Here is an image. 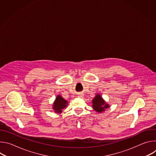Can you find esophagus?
<instances>
[{"mask_svg":"<svg viewBox=\"0 0 156 156\" xmlns=\"http://www.w3.org/2000/svg\"><path fill=\"white\" fill-rule=\"evenodd\" d=\"M84 96H83V94H80L79 95H78V97H80V98H83Z\"/></svg>","mask_w":156,"mask_h":156,"instance_id":"1","label":"esophagus"}]
</instances>
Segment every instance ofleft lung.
<instances>
[{
    "label": "left lung",
    "mask_w": 156,
    "mask_h": 156,
    "mask_svg": "<svg viewBox=\"0 0 156 156\" xmlns=\"http://www.w3.org/2000/svg\"><path fill=\"white\" fill-rule=\"evenodd\" d=\"M92 103L93 109L98 113H102L104 112L106 108L110 107L109 104L105 101L99 93L96 94L92 101Z\"/></svg>",
    "instance_id": "8db88e82"
}]
</instances>
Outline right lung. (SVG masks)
I'll return each instance as SVG.
<instances>
[{
	"mask_svg": "<svg viewBox=\"0 0 156 156\" xmlns=\"http://www.w3.org/2000/svg\"><path fill=\"white\" fill-rule=\"evenodd\" d=\"M68 103L69 102L64 99L60 95H57L53 103L52 108L56 114L62 113V110L68 105Z\"/></svg>",
	"mask_w": 156,
	"mask_h": 156,
	"instance_id": "right-lung-1",
	"label": "right lung"
}]
</instances>
